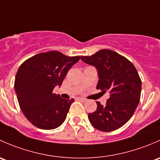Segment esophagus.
Returning a JSON list of instances; mask_svg holds the SVG:
<instances>
[{
    "mask_svg": "<svg viewBox=\"0 0 160 160\" xmlns=\"http://www.w3.org/2000/svg\"><path fill=\"white\" fill-rule=\"evenodd\" d=\"M77 99L78 100V101H81V102H85L87 101V99H85V98H78Z\"/></svg>",
    "mask_w": 160,
    "mask_h": 160,
    "instance_id": "esophagus-1",
    "label": "esophagus"
}]
</instances>
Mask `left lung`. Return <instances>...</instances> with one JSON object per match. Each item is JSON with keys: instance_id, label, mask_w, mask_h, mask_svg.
I'll return each instance as SVG.
<instances>
[{"instance_id": "obj_1", "label": "left lung", "mask_w": 160, "mask_h": 160, "mask_svg": "<svg viewBox=\"0 0 160 160\" xmlns=\"http://www.w3.org/2000/svg\"><path fill=\"white\" fill-rule=\"evenodd\" d=\"M81 59L97 69V89L110 94L105 106L96 102V111L88 115L89 122L102 132L119 129L131 118L140 100L142 82L137 70L126 58L108 49Z\"/></svg>"}]
</instances>
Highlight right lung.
Masks as SVG:
<instances>
[{
	"label": "right lung",
	"instance_id": "1",
	"mask_svg": "<svg viewBox=\"0 0 160 160\" xmlns=\"http://www.w3.org/2000/svg\"><path fill=\"white\" fill-rule=\"evenodd\" d=\"M80 56L63 55L57 51L40 53L19 67L14 88L20 108L32 125L42 129H54L65 122L72 103L53 93L60 87L68 70Z\"/></svg>",
	"mask_w": 160,
	"mask_h": 160
}]
</instances>
